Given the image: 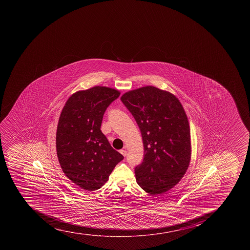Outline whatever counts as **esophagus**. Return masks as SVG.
Returning <instances> with one entry per match:
<instances>
[{
  "instance_id": "obj_1",
  "label": "esophagus",
  "mask_w": 250,
  "mask_h": 250,
  "mask_svg": "<svg viewBox=\"0 0 250 250\" xmlns=\"http://www.w3.org/2000/svg\"><path fill=\"white\" fill-rule=\"evenodd\" d=\"M120 152H121L122 155H123L124 156H125L127 155V151L126 150H125V149H122V150H121L120 151Z\"/></svg>"
}]
</instances>
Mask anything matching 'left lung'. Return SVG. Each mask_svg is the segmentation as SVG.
Segmentation results:
<instances>
[{"label": "left lung", "mask_w": 250, "mask_h": 250, "mask_svg": "<svg viewBox=\"0 0 250 250\" xmlns=\"http://www.w3.org/2000/svg\"><path fill=\"white\" fill-rule=\"evenodd\" d=\"M121 99L143 137L144 158L135 168L137 183L150 195L166 192L179 183L190 165L185 110L174 94L151 85L126 92Z\"/></svg>", "instance_id": "left-lung-1"}]
</instances>
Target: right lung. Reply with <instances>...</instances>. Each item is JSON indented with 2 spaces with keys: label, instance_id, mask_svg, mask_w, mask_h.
<instances>
[{
  "label": "right lung",
  "instance_id": "add662e5",
  "mask_svg": "<svg viewBox=\"0 0 250 250\" xmlns=\"http://www.w3.org/2000/svg\"><path fill=\"white\" fill-rule=\"evenodd\" d=\"M120 94L117 89L99 85L79 90L69 97L60 114L59 162L65 175L84 190L101 188L124 159L100 129L104 112Z\"/></svg>",
  "mask_w": 250,
  "mask_h": 250
}]
</instances>
